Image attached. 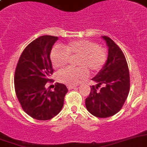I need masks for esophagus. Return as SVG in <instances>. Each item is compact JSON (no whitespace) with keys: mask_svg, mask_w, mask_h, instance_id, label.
Instances as JSON below:
<instances>
[{"mask_svg":"<svg viewBox=\"0 0 147 147\" xmlns=\"http://www.w3.org/2000/svg\"><path fill=\"white\" fill-rule=\"evenodd\" d=\"M67 88L69 89H72V88H76V86H72V85H67Z\"/></svg>","mask_w":147,"mask_h":147,"instance_id":"obj_1","label":"esophagus"}]
</instances>
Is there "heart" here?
<instances>
[{
  "label": "heart",
  "instance_id": "b5f03b06",
  "mask_svg": "<svg viewBox=\"0 0 147 147\" xmlns=\"http://www.w3.org/2000/svg\"><path fill=\"white\" fill-rule=\"evenodd\" d=\"M69 57L77 58L76 68H65L59 71L57 78L67 85H75L88 75L100 72L105 64L108 52L104 47L92 41L80 39L72 41L61 47H55L51 52V60L55 68H62L68 64Z\"/></svg>",
  "mask_w": 147,
  "mask_h": 147
}]
</instances>
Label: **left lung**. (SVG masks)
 Segmentation results:
<instances>
[{"label": "left lung", "mask_w": 147, "mask_h": 147, "mask_svg": "<svg viewBox=\"0 0 147 147\" xmlns=\"http://www.w3.org/2000/svg\"><path fill=\"white\" fill-rule=\"evenodd\" d=\"M108 47L107 61L92 80L91 92L86 99L88 111L98 118L113 116L122 108L129 91V74L125 56L119 46L106 36H102ZM103 87L100 91L97 88Z\"/></svg>", "instance_id": "1"}]
</instances>
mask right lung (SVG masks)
<instances>
[{"mask_svg": "<svg viewBox=\"0 0 147 147\" xmlns=\"http://www.w3.org/2000/svg\"><path fill=\"white\" fill-rule=\"evenodd\" d=\"M57 40V36L48 35L36 39L25 48L16 67V95L23 111L35 119L49 120L56 116L68 92L67 86L59 83L53 92L45 88L53 72L50 56Z\"/></svg>", "mask_w": 147, "mask_h": 147, "instance_id": "right-lung-1", "label": "right lung"}]
</instances>
